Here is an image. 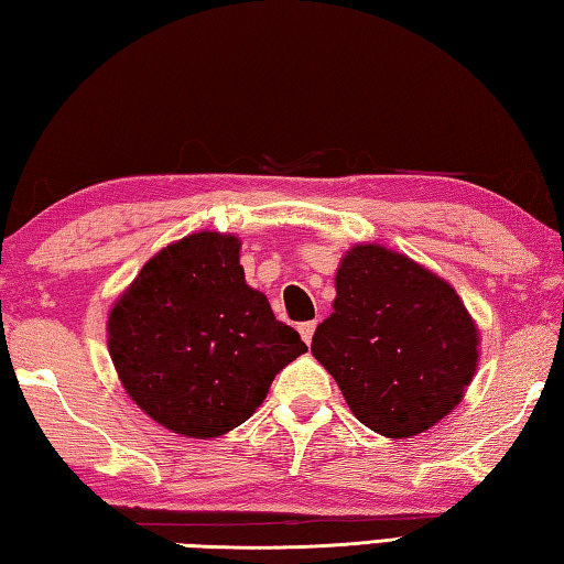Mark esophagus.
Instances as JSON below:
<instances>
[{
  "label": "esophagus",
  "mask_w": 564,
  "mask_h": 564,
  "mask_svg": "<svg viewBox=\"0 0 564 564\" xmlns=\"http://www.w3.org/2000/svg\"><path fill=\"white\" fill-rule=\"evenodd\" d=\"M299 333H301L303 343H311V340H313V333H316V321H305V323H301Z\"/></svg>",
  "instance_id": "34e87169"
}]
</instances>
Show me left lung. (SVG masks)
<instances>
[{
    "label": "left lung",
    "mask_w": 564,
    "mask_h": 564,
    "mask_svg": "<svg viewBox=\"0 0 564 564\" xmlns=\"http://www.w3.org/2000/svg\"><path fill=\"white\" fill-rule=\"evenodd\" d=\"M311 352L362 425L400 441L460 403L480 330L441 275L380 243H358L340 259L333 313Z\"/></svg>",
    "instance_id": "obj_1"
}]
</instances>
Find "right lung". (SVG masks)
I'll return each instance as SVG.
<instances>
[{"mask_svg": "<svg viewBox=\"0 0 564 564\" xmlns=\"http://www.w3.org/2000/svg\"><path fill=\"white\" fill-rule=\"evenodd\" d=\"M241 241L198 231L161 248L113 301L109 356L129 398L166 431L218 437L256 413L305 352L246 283Z\"/></svg>", "mask_w": 564, "mask_h": 564, "instance_id": "obj_1", "label": "right lung"}]
</instances>
